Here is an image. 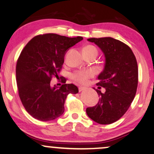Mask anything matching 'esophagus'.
Returning a JSON list of instances; mask_svg holds the SVG:
<instances>
[{"label":"esophagus","instance_id":"34e87169","mask_svg":"<svg viewBox=\"0 0 154 154\" xmlns=\"http://www.w3.org/2000/svg\"><path fill=\"white\" fill-rule=\"evenodd\" d=\"M85 89H86V88H85V87H79V91H82L85 90Z\"/></svg>","mask_w":154,"mask_h":154}]
</instances>
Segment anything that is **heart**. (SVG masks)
Returning a JSON list of instances; mask_svg holds the SVG:
<instances>
[{
    "label": "heart",
    "instance_id": "1",
    "mask_svg": "<svg viewBox=\"0 0 154 154\" xmlns=\"http://www.w3.org/2000/svg\"><path fill=\"white\" fill-rule=\"evenodd\" d=\"M85 49L97 50L94 46L91 45H88L85 47ZM94 72L92 69H82V70L75 72V73H73L72 77L77 83L80 84V85H86L88 83L89 79L94 77Z\"/></svg>",
    "mask_w": 154,
    "mask_h": 154
}]
</instances>
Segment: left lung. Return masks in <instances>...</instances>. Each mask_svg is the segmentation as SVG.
<instances>
[{
  "label": "left lung",
  "mask_w": 154,
  "mask_h": 154,
  "mask_svg": "<svg viewBox=\"0 0 154 154\" xmlns=\"http://www.w3.org/2000/svg\"><path fill=\"white\" fill-rule=\"evenodd\" d=\"M103 52L105 65L98 76V86L105 92L97 91L100 97L96 106L87 108L91 119L100 124H110L119 119L129 108L138 85V65L129 46L110 38H89Z\"/></svg>",
  "instance_id": "8db88e82"
}]
</instances>
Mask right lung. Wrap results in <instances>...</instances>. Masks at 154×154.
<instances>
[{
  "instance_id": "obj_1",
  "label": "right lung",
  "mask_w": 154,
  "mask_h": 154,
  "mask_svg": "<svg viewBox=\"0 0 154 154\" xmlns=\"http://www.w3.org/2000/svg\"><path fill=\"white\" fill-rule=\"evenodd\" d=\"M83 40L82 37L68 38L48 33L34 37L19 56L16 65V81L19 97L25 110L42 122L54 120L64 113L69 94L78 93L73 84L52 86V77H59L66 52Z\"/></svg>"
}]
</instances>
